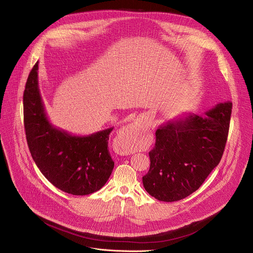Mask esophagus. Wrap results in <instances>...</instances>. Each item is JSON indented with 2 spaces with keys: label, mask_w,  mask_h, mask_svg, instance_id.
I'll use <instances>...</instances> for the list:
<instances>
[{
  "label": "esophagus",
  "mask_w": 253,
  "mask_h": 253,
  "mask_svg": "<svg viewBox=\"0 0 253 253\" xmlns=\"http://www.w3.org/2000/svg\"><path fill=\"white\" fill-rule=\"evenodd\" d=\"M120 136L124 142H129V144L130 142H138L139 144L137 145H144L147 142V137L145 136L143 128L137 120L124 127L120 133ZM124 150L125 153L135 152V149H133L132 147H126Z\"/></svg>",
  "instance_id": "1"
}]
</instances>
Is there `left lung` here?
<instances>
[{"mask_svg": "<svg viewBox=\"0 0 253 253\" xmlns=\"http://www.w3.org/2000/svg\"><path fill=\"white\" fill-rule=\"evenodd\" d=\"M232 103L217 104L205 115L182 114L160 125L142 177L146 192L175 202L196 192L219 165L226 145Z\"/></svg>", "mask_w": 253, "mask_h": 253, "instance_id": "left-lung-1", "label": "left lung"}]
</instances>
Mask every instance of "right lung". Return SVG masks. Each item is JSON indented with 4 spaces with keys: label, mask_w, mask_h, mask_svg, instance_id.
I'll return each mask as SVG.
<instances>
[{
    "label": "right lung",
    "mask_w": 253,
    "mask_h": 253,
    "mask_svg": "<svg viewBox=\"0 0 253 253\" xmlns=\"http://www.w3.org/2000/svg\"><path fill=\"white\" fill-rule=\"evenodd\" d=\"M23 104L28 147L42 174L67 194L84 196L99 191L114 169L108 149L113 127L79 136L53 126L40 95L38 62L29 74Z\"/></svg>",
    "instance_id": "obj_1"
}]
</instances>
